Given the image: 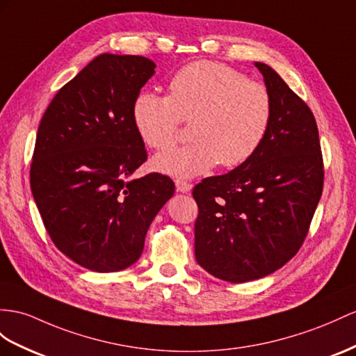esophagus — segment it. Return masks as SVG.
<instances>
[{"label":"esophagus","instance_id":"1","mask_svg":"<svg viewBox=\"0 0 356 356\" xmlns=\"http://www.w3.org/2000/svg\"><path fill=\"white\" fill-rule=\"evenodd\" d=\"M176 189H177V193L188 194L189 191L193 189V185L188 184V181H185V180H177V181H176Z\"/></svg>","mask_w":356,"mask_h":356}]
</instances>
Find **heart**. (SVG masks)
Returning <instances> with one entry per match:
<instances>
[{
  "label": "heart",
  "mask_w": 356,
  "mask_h": 356,
  "mask_svg": "<svg viewBox=\"0 0 356 356\" xmlns=\"http://www.w3.org/2000/svg\"><path fill=\"white\" fill-rule=\"evenodd\" d=\"M134 126L145 145L166 150L177 140L181 121H191L186 148L159 153L158 171L177 179L204 175L218 162L242 165L259 150L272 118L268 88L221 63L197 61L180 69L170 96L141 93L132 109Z\"/></svg>",
  "instance_id": "b5f03b06"
}]
</instances>
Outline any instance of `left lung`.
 <instances>
[{
    "label": "left lung",
    "instance_id": "8db88e82",
    "mask_svg": "<svg viewBox=\"0 0 356 356\" xmlns=\"http://www.w3.org/2000/svg\"><path fill=\"white\" fill-rule=\"evenodd\" d=\"M272 97V118L259 150L222 176L203 179L195 259L215 278L259 280L302 245L323 189V159L312 109L265 63H254Z\"/></svg>",
    "mask_w": 356,
    "mask_h": 356
}]
</instances>
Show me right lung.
Wrapping results in <instances>:
<instances>
[{
    "mask_svg": "<svg viewBox=\"0 0 356 356\" xmlns=\"http://www.w3.org/2000/svg\"><path fill=\"white\" fill-rule=\"evenodd\" d=\"M154 67L145 57L100 54L58 90L40 120L34 202L56 247L90 270L132 266L175 194V181L159 172L131 179L147 159L132 109Z\"/></svg>",
    "mask_w": 356,
    "mask_h": 356,
    "instance_id": "add662e5",
    "label": "right lung"
}]
</instances>
